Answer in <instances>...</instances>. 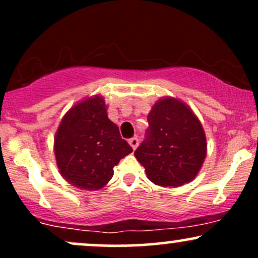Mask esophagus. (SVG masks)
Returning <instances> with one entry per match:
<instances>
[{"instance_id":"obj_1","label":"esophagus","mask_w":258,"mask_h":258,"mask_svg":"<svg viewBox=\"0 0 258 258\" xmlns=\"http://www.w3.org/2000/svg\"><path fill=\"white\" fill-rule=\"evenodd\" d=\"M128 143H130V146H131L132 148H133V150L136 149V148L138 147V144H139V141H138V138L137 137H133V138H131L128 141Z\"/></svg>"}]
</instances>
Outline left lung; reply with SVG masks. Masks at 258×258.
<instances>
[{
	"mask_svg": "<svg viewBox=\"0 0 258 258\" xmlns=\"http://www.w3.org/2000/svg\"><path fill=\"white\" fill-rule=\"evenodd\" d=\"M146 138L135 156L148 179L179 186L195 178L206 156V136L194 112L178 99H160L147 117Z\"/></svg>",
	"mask_w": 258,
	"mask_h": 258,
	"instance_id": "left-lung-1",
	"label": "left lung"
}]
</instances>
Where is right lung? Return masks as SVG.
I'll use <instances>...</instances> for the list:
<instances>
[{
  "label": "right lung",
  "mask_w": 258,
  "mask_h": 258,
  "mask_svg": "<svg viewBox=\"0 0 258 258\" xmlns=\"http://www.w3.org/2000/svg\"><path fill=\"white\" fill-rule=\"evenodd\" d=\"M132 148L109 120L105 102L94 96L73 106L61 120L54 138L57 166L63 178L85 190L103 188L114 166Z\"/></svg>",
  "instance_id": "obj_1"
}]
</instances>
